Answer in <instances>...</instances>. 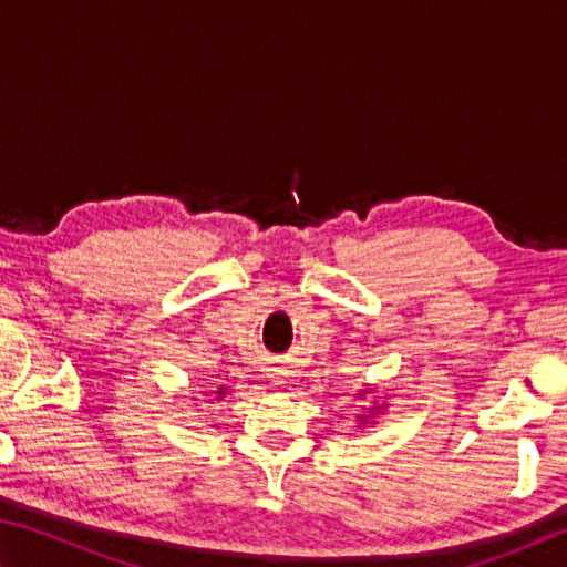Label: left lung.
<instances>
[{"mask_svg": "<svg viewBox=\"0 0 567 567\" xmlns=\"http://www.w3.org/2000/svg\"><path fill=\"white\" fill-rule=\"evenodd\" d=\"M378 410H382V408H378ZM378 410H372V408H370V412H372V415H375V412H378ZM364 420H368V415H362V417H360V422H364Z\"/></svg>", "mask_w": 567, "mask_h": 567, "instance_id": "obj_1", "label": "left lung"}]
</instances>
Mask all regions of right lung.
<instances>
[{
    "label": "right lung",
    "instance_id": "obj_1",
    "mask_svg": "<svg viewBox=\"0 0 567 567\" xmlns=\"http://www.w3.org/2000/svg\"><path fill=\"white\" fill-rule=\"evenodd\" d=\"M219 395H225V390H223V388H219Z\"/></svg>",
    "mask_w": 567,
    "mask_h": 567
}]
</instances>
